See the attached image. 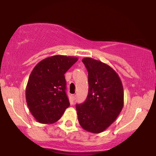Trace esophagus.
Returning a JSON list of instances; mask_svg holds the SVG:
<instances>
[{
	"label": "esophagus",
	"mask_w": 156,
	"mask_h": 156,
	"mask_svg": "<svg viewBox=\"0 0 156 156\" xmlns=\"http://www.w3.org/2000/svg\"><path fill=\"white\" fill-rule=\"evenodd\" d=\"M73 100H74V101L76 99V94H74V95L73 96Z\"/></svg>",
	"instance_id": "esophagus-1"
}]
</instances>
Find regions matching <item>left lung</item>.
<instances>
[{
    "instance_id": "obj_1",
    "label": "left lung",
    "mask_w": 156,
    "mask_h": 156,
    "mask_svg": "<svg viewBox=\"0 0 156 156\" xmlns=\"http://www.w3.org/2000/svg\"><path fill=\"white\" fill-rule=\"evenodd\" d=\"M88 71L89 92L83 103L76 105L79 124L100 133L116 120L124 105V91L119 75L108 64L92 58L82 59Z\"/></svg>"
}]
</instances>
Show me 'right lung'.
I'll list each match as a JSON object with an SVG mask.
<instances>
[{
	"label": "right lung",
	"instance_id": "1",
	"mask_svg": "<svg viewBox=\"0 0 156 156\" xmlns=\"http://www.w3.org/2000/svg\"><path fill=\"white\" fill-rule=\"evenodd\" d=\"M78 60L75 56L55 55L39 62L33 69L26 98L30 112L38 122L53 124L69 106L64 74Z\"/></svg>",
	"mask_w": 156,
	"mask_h": 156
}]
</instances>
